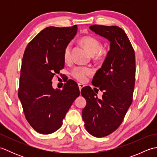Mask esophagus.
<instances>
[{
    "label": "esophagus",
    "mask_w": 157,
    "mask_h": 157,
    "mask_svg": "<svg viewBox=\"0 0 157 157\" xmlns=\"http://www.w3.org/2000/svg\"><path fill=\"white\" fill-rule=\"evenodd\" d=\"M78 86H79V90L81 91L82 88H83L84 87V85L82 84H78Z\"/></svg>",
    "instance_id": "esophagus-1"
}]
</instances>
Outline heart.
I'll list each match as a JSON object with an SVG mask.
<instances>
[{
  "label": "heart",
  "mask_w": 157,
  "mask_h": 157,
  "mask_svg": "<svg viewBox=\"0 0 157 157\" xmlns=\"http://www.w3.org/2000/svg\"><path fill=\"white\" fill-rule=\"evenodd\" d=\"M79 42L96 60L101 59L106 55V51L102 48V43L97 38L92 36H84L79 40ZM71 44L65 46L63 51V59L65 62L71 61ZM92 73V69L88 67H76L72 70L71 75L78 81L83 82Z\"/></svg>",
  "instance_id": "obj_1"
}]
</instances>
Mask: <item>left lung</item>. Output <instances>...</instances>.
Listing matches in <instances>:
<instances>
[{
    "mask_svg": "<svg viewBox=\"0 0 157 157\" xmlns=\"http://www.w3.org/2000/svg\"><path fill=\"white\" fill-rule=\"evenodd\" d=\"M89 28L110 42L109 51L92 79V84L103 91L102 98L90 86L81 91L86 101L82 109L85 128L92 136L101 138L119 128L132 102L135 52L125 32L118 26L93 25Z\"/></svg>",
    "mask_w": 157,
    "mask_h": 157,
    "instance_id": "1",
    "label": "left lung"
}]
</instances>
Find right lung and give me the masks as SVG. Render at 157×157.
I'll use <instances>...</instances> for the list:
<instances>
[{"mask_svg":"<svg viewBox=\"0 0 157 157\" xmlns=\"http://www.w3.org/2000/svg\"><path fill=\"white\" fill-rule=\"evenodd\" d=\"M78 26L48 27L29 43L23 54L18 97L28 123L36 132L50 134L61 128L63 119L79 92L69 79L62 90L52 79L65 66L63 51L74 38Z\"/></svg>","mask_w":157,"mask_h":157,"instance_id":"right-lung-1","label":"right lung"}]
</instances>
